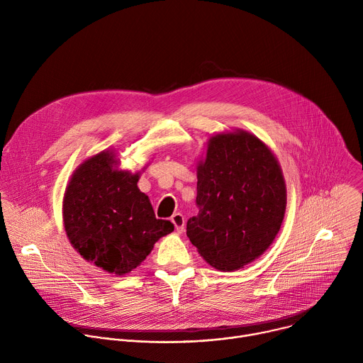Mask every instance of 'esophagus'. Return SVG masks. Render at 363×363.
Wrapping results in <instances>:
<instances>
[{"label":"esophagus","instance_id":"obj_1","mask_svg":"<svg viewBox=\"0 0 363 363\" xmlns=\"http://www.w3.org/2000/svg\"><path fill=\"white\" fill-rule=\"evenodd\" d=\"M171 221L174 223V225H175V228H177L178 233H182V231H184V228H185V218H184L182 214H179V213L174 214L172 218H171Z\"/></svg>","mask_w":363,"mask_h":363}]
</instances>
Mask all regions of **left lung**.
<instances>
[{"label":"left lung","mask_w":363,"mask_h":363,"mask_svg":"<svg viewBox=\"0 0 363 363\" xmlns=\"http://www.w3.org/2000/svg\"><path fill=\"white\" fill-rule=\"evenodd\" d=\"M199 213L186 235L203 260L234 272L260 257L280 231L286 184L274 153L255 135L235 129L206 142L196 167Z\"/></svg>","instance_id":"1"}]
</instances>
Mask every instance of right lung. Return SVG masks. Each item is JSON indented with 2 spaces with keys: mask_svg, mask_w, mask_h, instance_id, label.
Wrapping results in <instances>:
<instances>
[{
  "mask_svg": "<svg viewBox=\"0 0 363 363\" xmlns=\"http://www.w3.org/2000/svg\"><path fill=\"white\" fill-rule=\"evenodd\" d=\"M113 150H101L73 172L63 198V223L74 250L96 267L123 276L136 269L174 224L157 220L139 172L118 169Z\"/></svg>",
  "mask_w": 363,
  "mask_h": 363,
  "instance_id": "right-lung-1",
  "label": "right lung"
}]
</instances>
